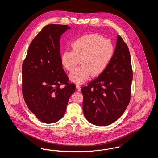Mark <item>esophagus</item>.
<instances>
[{
  "label": "esophagus",
  "instance_id": "1",
  "mask_svg": "<svg viewBox=\"0 0 158 158\" xmlns=\"http://www.w3.org/2000/svg\"><path fill=\"white\" fill-rule=\"evenodd\" d=\"M76 89H77V90H81V86L79 85V84H76Z\"/></svg>",
  "mask_w": 158,
  "mask_h": 158
}]
</instances>
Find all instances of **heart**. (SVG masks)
<instances>
[{
  "instance_id": "obj_1",
  "label": "heart",
  "mask_w": 158,
  "mask_h": 158,
  "mask_svg": "<svg viewBox=\"0 0 158 158\" xmlns=\"http://www.w3.org/2000/svg\"><path fill=\"white\" fill-rule=\"evenodd\" d=\"M72 50L63 52L61 57L63 66L72 72L81 60L82 66L70 75V79L77 83L86 81L104 72L114 54L111 41L98 34H88L77 38L73 43Z\"/></svg>"
}]
</instances>
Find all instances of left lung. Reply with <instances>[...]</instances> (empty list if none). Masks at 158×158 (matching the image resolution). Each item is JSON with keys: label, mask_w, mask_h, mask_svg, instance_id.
Masks as SVG:
<instances>
[{"label": "left lung", "mask_w": 158, "mask_h": 158, "mask_svg": "<svg viewBox=\"0 0 158 158\" xmlns=\"http://www.w3.org/2000/svg\"><path fill=\"white\" fill-rule=\"evenodd\" d=\"M133 70L130 53L120 35L108 66L97 78L83 86V111L90 123L105 126L117 120L131 98Z\"/></svg>", "instance_id": "obj_1"}]
</instances>
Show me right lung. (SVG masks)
I'll use <instances>...</instances> for the list:
<instances>
[{
  "label": "right lung",
  "mask_w": 158,
  "mask_h": 158,
  "mask_svg": "<svg viewBox=\"0 0 158 158\" xmlns=\"http://www.w3.org/2000/svg\"><path fill=\"white\" fill-rule=\"evenodd\" d=\"M68 29V25H45L31 41L23 61L24 101L38 119L47 124L63 117L75 90L61 61L60 36Z\"/></svg>",
  "instance_id": "obj_1"
}]
</instances>
